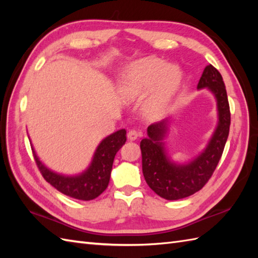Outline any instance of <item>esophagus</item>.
Returning <instances> with one entry per match:
<instances>
[{
	"mask_svg": "<svg viewBox=\"0 0 258 258\" xmlns=\"http://www.w3.org/2000/svg\"><path fill=\"white\" fill-rule=\"evenodd\" d=\"M140 136H142V133L138 132V131H135V130H130L127 132V139L131 141L138 140V138H140Z\"/></svg>",
	"mask_w": 258,
	"mask_h": 258,
	"instance_id": "34e87169",
	"label": "esophagus"
}]
</instances>
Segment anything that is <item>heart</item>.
<instances>
[{
    "mask_svg": "<svg viewBox=\"0 0 258 258\" xmlns=\"http://www.w3.org/2000/svg\"><path fill=\"white\" fill-rule=\"evenodd\" d=\"M180 80L177 68L162 58L150 57L134 63L120 76L118 95L125 103L138 102L145 97V117L156 120L163 117L171 106Z\"/></svg>",
    "mask_w": 258,
    "mask_h": 258,
    "instance_id": "1",
    "label": "heart"
}]
</instances>
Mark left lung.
Here are the masks:
<instances>
[{
  "instance_id": "obj_1",
  "label": "left lung",
  "mask_w": 258,
  "mask_h": 258,
  "mask_svg": "<svg viewBox=\"0 0 258 258\" xmlns=\"http://www.w3.org/2000/svg\"><path fill=\"white\" fill-rule=\"evenodd\" d=\"M207 87L216 98L218 123L205 150L193 161L174 163L167 156L164 139L166 138L169 119L154 123L147 127V135L141 141L142 168L147 185L155 193L168 201H176L193 195L203 188L220 162L229 133L231 112L225 84L221 73L207 65L197 89Z\"/></svg>"
}]
</instances>
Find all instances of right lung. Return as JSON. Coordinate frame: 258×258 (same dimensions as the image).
<instances>
[{
	"label": "right lung",
	"mask_w": 258,
	"mask_h": 258,
	"mask_svg": "<svg viewBox=\"0 0 258 258\" xmlns=\"http://www.w3.org/2000/svg\"><path fill=\"white\" fill-rule=\"evenodd\" d=\"M125 142L126 131L124 128L108 135L98 144L90 166L83 173L74 176L51 171L40 161L33 146L32 151L36 165L47 183L64 195L81 201H91L106 189L111 177L114 157Z\"/></svg>",
	"instance_id": "obj_1"
}]
</instances>
